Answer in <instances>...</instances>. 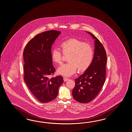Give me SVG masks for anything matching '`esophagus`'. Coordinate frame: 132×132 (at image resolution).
Returning a JSON list of instances; mask_svg holds the SVG:
<instances>
[{
    "label": "esophagus",
    "mask_w": 132,
    "mask_h": 132,
    "mask_svg": "<svg viewBox=\"0 0 132 132\" xmlns=\"http://www.w3.org/2000/svg\"><path fill=\"white\" fill-rule=\"evenodd\" d=\"M63 79H64V81H67L68 80V78H66V77H64Z\"/></svg>",
    "instance_id": "34e87169"
}]
</instances>
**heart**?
Here are the masks:
<instances>
[{"mask_svg":"<svg viewBox=\"0 0 132 132\" xmlns=\"http://www.w3.org/2000/svg\"><path fill=\"white\" fill-rule=\"evenodd\" d=\"M60 47L63 54H69L67 60L69 62L62 64L57 69L58 73L64 76L69 77L78 71H86L93 60L94 50L90 44L82 40L71 38L62 42ZM51 59L54 63L61 64L62 54L56 48L51 51Z\"/></svg>","mask_w":132,"mask_h":132,"instance_id":"1","label":"heart"}]
</instances>
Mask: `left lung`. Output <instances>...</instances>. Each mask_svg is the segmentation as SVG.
Wrapping results in <instances>:
<instances>
[{
	"label": "left lung",
	"instance_id": "1",
	"mask_svg": "<svg viewBox=\"0 0 132 132\" xmlns=\"http://www.w3.org/2000/svg\"><path fill=\"white\" fill-rule=\"evenodd\" d=\"M95 39L94 54L90 66L84 73L75 79L72 95L75 100L83 103L92 101L99 93L104 84L107 55L101 42L91 32Z\"/></svg>",
	"mask_w": 132,
	"mask_h": 132
}]
</instances>
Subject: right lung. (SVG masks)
<instances>
[{
  "label": "right lung",
  "instance_id": "1",
  "mask_svg": "<svg viewBox=\"0 0 132 132\" xmlns=\"http://www.w3.org/2000/svg\"><path fill=\"white\" fill-rule=\"evenodd\" d=\"M60 32L47 30L37 34L24 50V80L34 97L42 103L54 100L64 81L61 76L50 78L55 71L51 59L52 45Z\"/></svg>",
  "mask_w": 132,
  "mask_h": 132
}]
</instances>
